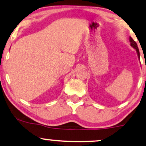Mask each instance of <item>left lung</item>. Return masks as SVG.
<instances>
[{
	"label": "left lung",
	"mask_w": 146,
	"mask_h": 146,
	"mask_svg": "<svg viewBox=\"0 0 146 146\" xmlns=\"http://www.w3.org/2000/svg\"><path fill=\"white\" fill-rule=\"evenodd\" d=\"M129 40H130V45H131V46H132L135 49H136L137 51V56H138V58L139 59H140V55H139V48H138V46H137V44L136 43V42L134 41L133 39L131 38V37H130V38H129Z\"/></svg>",
	"instance_id": "obj_1"
}]
</instances>
